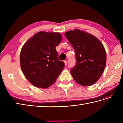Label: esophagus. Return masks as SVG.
Segmentation results:
<instances>
[{"instance_id": "1", "label": "esophagus", "mask_w": 123, "mask_h": 123, "mask_svg": "<svg viewBox=\"0 0 123 123\" xmlns=\"http://www.w3.org/2000/svg\"><path fill=\"white\" fill-rule=\"evenodd\" d=\"M64 64H65V66H67V64H68V61H67V60H66V61H64Z\"/></svg>"}]
</instances>
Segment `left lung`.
Returning a JSON list of instances; mask_svg holds the SVG:
<instances>
[{
    "mask_svg": "<svg viewBox=\"0 0 123 123\" xmlns=\"http://www.w3.org/2000/svg\"><path fill=\"white\" fill-rule=\"evenodd\" d=\"M74 48L76 65L70 72L74 80L83 86H90L100 78L106 63V53L103 44L95 36L75 29L65 33Z\"/></svg>",
    "mask_w": 123,
    "mask_h": 123,
    "instance_id": "1",
    "label": "left lung"
}]
</instances>
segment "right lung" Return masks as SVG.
I'll use <instances>...</instances> for the list:
<instances>
[{
    "label": "right lung",
    "mask_w": 123,
    "mask_h": 123,
    "mask_svg": "<svg viewBox=\"0 0 123 123\" xmlns=\"http://www.w3.org/2000/svg\"><path fill=\"white\" fill-rule=\"evenodd\" d=\"M60 33L40 32L34 35L22 47L20 67L25 77L32 85L41 88L50 87L64 69L56 46L62 41Z\"/></svg>",
    "instance_id": "obj_1"
}]
</instances>
